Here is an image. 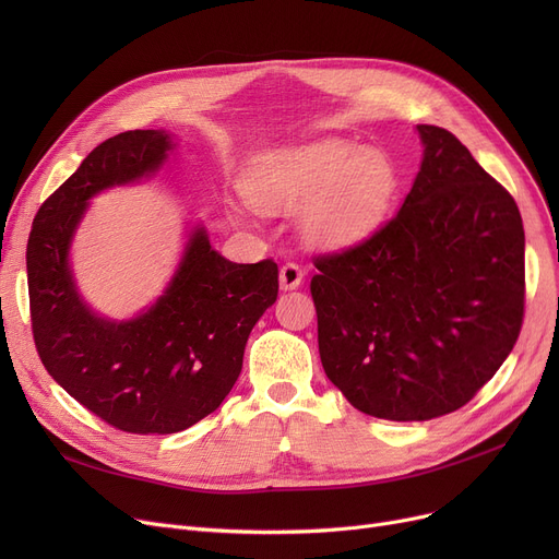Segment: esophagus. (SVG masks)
I'll use <instances>...</instances> for the list:
<instances>
[{
  "mask_svg": "<svg viewBox=\"0 0 559 559\" xmlns=\"http://www.w3.org/2000/svg\"><path fill=\"white\" fill-rule=\"evenodd\" d=\"M304 281V270L299 267L297 262H285L281 267V274H278V283H281V289H297Z\"/></svg>",
  "mask_w": 559,
  "mask_h": 559,
  "instance_id": "34e87169",
  "label": "esophagus"
}]
</instances>
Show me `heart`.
Masks as SVG:
<instances>
[{
	"mask_svg": "<svg viewBox=\"0 0 559 559\" xmlns=\"http://www.w3.org/2000/svg\"><path fill=\"white\" fill-rule=\"evenodd\" d=\"M242 192L262 211H299V233L310 247L344 249L385 222L399 194V169L378 146L321 138L251 158Z\"/></svg>",
	"mask_w": 559,
	"mask_h": 559,
	"instance_id": "heart-1",
	"label": "heart"
}]
</instances>
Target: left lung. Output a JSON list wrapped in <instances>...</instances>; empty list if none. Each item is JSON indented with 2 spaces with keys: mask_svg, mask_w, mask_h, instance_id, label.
<instances>
[{
  "mask_svg": "<svg viewBox=\"0 0 559 559\" xmlns=\"http://www.w3.org/2000/svg\"><path fill=\"white\" fill-rule=\"evenodd\" d=\"M401 211L362 245L314 260L319 356L360 413L426 421L474 399L523 321L525 235L510 192L447 129Z\"/></svg>",
  "mask_w": 559,
  "mask_h": 559,
  "instance_id": "1",
  "label": "left lung"
}]
</instances>
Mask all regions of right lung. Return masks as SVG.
I'll return each instance as SVG.
<instances>
[{
  "label": "right lung",
  "mask_w": 559,
  "mask_h": 559,
  "mask_svg": "<svg viewBox=\"0 0 559 559\" xmlns=\"http://www.w3.org/2000/svg\"><path fill=\"white\" fill-rule=\"evenodd\" d=\"M174 150L176 138L165 129L108 138L40 205L26 245L45 369L99 419L138 435L181 432L215 413L242 371L255 321L278 297L276 262L226 260L197 222L171 278L138 314L112 319L83 299L72 242L91 201L154 179Z\"/></svg>",
  "instance_id": "right-lung-1"
}]
</instances>
